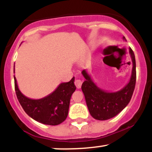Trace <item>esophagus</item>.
Returning a JSON list of instances; mask_svg holds the SVG:
<instances>
[{"label": "esophagus", "instance_id": "esophagus-1", "mask_svg": "<svg viewBox=\"0 0 152 152\" xmlns=\"http://www.w3.org/2000/svg\"><path fill=\"white\" fill-rule=\"evenodd\" d=\"M74 83H75V85H76V88H81V84H82V81L80 79H76L74 81Z\"/></svg>", "mask_w": 152, "mask_h": 152}]
</instances>
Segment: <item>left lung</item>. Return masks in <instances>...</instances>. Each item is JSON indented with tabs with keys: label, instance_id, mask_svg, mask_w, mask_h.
<instances>
[{
	"label": "left lung",
	"instance_id": "left-lung-1",
	"mask_svg": "<svg viewBox=\"0 0 152 152\" xmlns=\"http://www.w3.org/2000/svg\"><path fill=\"white\" fill-rule=\"evenodd\" d=\"M123 39L126 41L124 36ZM132 61V71L129 81L121 90L115 92L104 91L96 86L86 69L81 74L85 78L81 89L84 94L90 114L95 119L104 121L114 116L124 109L129 103L136 85V61L132 48H129Z\"/></svg>",
	"mask_w": 152,
	"mask_h": 152
}]
</instances>
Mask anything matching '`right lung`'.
Returning <instances> with one entry per match:
<instances>
[{
	"instance_id": "right-lung-1",
	"label": "right lung",
	"mask_w": 152,
	"mask_h": 152,
	"mask_svg": "<svg viewBox=\"0 0 152 152\" xmlns=\"http://www.w3.org/2000/svg\"><path fill=\"white\" fill-rule=\"evenodd\" d=\"M74 80L73 77L70 81L60 83L54 91L42 99H32L20 92L14 76L15 90L19 103L30 117L43 124L56 126L65 121L69 114L71 95L76 88Z\"/></svg>"
}]
</instances>
